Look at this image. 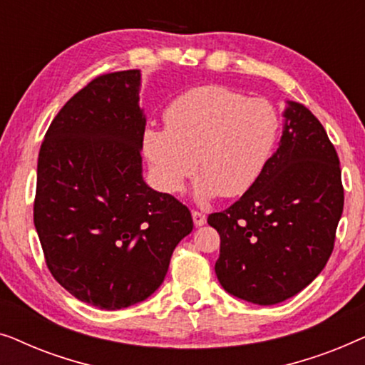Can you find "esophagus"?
<instances>
[{
	"mask_svg": "<svg viewBox=\"0 0 365 365\" xmlns=\"http://www.w3.org/2000/svg\"><path fill=\"white\" fill-rule=\"evenodd\" d=\"M192 214V221H194V226L196 227H201V226H204V224H206V214H202V212H199V211H192L191 212Z\"/></svg>",
	"mask_w": 365,
	"mask_h": 365,
	"instance_id": "obj_1",
	"label": "esophagus"
}]
</instances>
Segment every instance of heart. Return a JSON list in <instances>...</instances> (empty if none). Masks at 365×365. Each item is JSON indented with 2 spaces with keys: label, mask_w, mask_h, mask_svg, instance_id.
Returning a JSON list of instances; mask_svg holds the SVG:
<instances>
[{
  "label": "heart",
  "mask_w": 365,
  "mask_h": 365,
  "mask_svg": "<svg viewBox=\"0 0 365 365\" xmlns=\"http://www.w3.org/2000/svg\"><path fill=\"white\" fill-rule=\"evenodd\" d=\"M166 129L143 133V153L158 187L181 191L199 171V202L239 197L256 186L276 151L281 116L262 98L207 84L184 91L163 114Z\"/></svg>",
  "instance_id": "heart-1"
}]
</instances>
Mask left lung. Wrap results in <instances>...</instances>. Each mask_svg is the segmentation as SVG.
I'll use <instances>...</instances> for the list:
<instances>
[{
  "label": "left lung",
  "mask_w": 365,
  "mask_h": 365,
  "mask_svg": "<svg viewBox=\"0 0 365 365\" xmlns=\"http://www.w3.org/2000/svg\"><path fill=\"white\" fill-rule=\"evenodd\" d=\"M282 136L251 191L207 217L221 236L216 276L231 296L272 306L296 296L326 266L344 209L339 158L326 129L286 101Z\"/></svg>",
  "instance_id": "1"
}]
</instances>
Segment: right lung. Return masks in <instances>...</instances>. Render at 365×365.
<instances>
[{"label":"right lung","instance_id":"obj_1","mask_svg":"<svg viewBox=\"0 0 365 365\" xmlns=\"http://www.w3.org/2000/svg\"><path fill=\"white\" fill-rule=\"evenodd\" d=\"M141 71L103 74L53 119L38 158L34 227L53 277L79 301L118 311L166 277L192 217L143 178Z\"/></svg>","mask_w":365,"mask_h":365}]
</instances>
